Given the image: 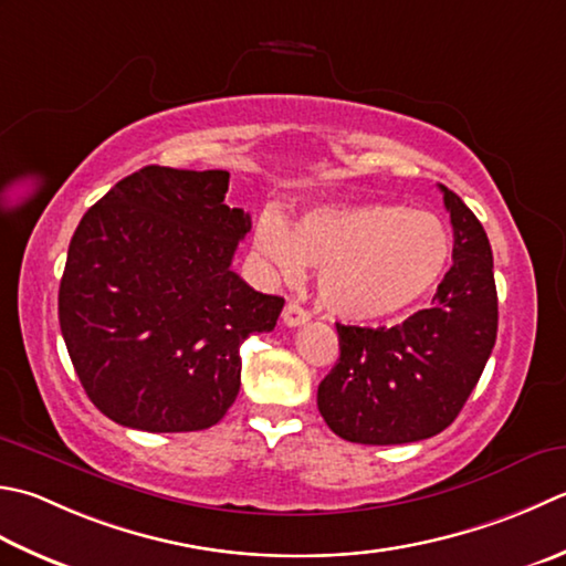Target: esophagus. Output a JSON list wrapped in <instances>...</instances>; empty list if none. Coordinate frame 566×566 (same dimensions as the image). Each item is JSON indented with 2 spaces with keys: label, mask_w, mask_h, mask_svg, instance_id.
<instances>
[{
  "label": "esophagus",
  "mask_w": 566,
  "mask_h": 566,
  "mask_svg": "<svg viewBox=\"0 0 566 566\" xmlns=\"http://www.w3.org/2000/svg\"><path fill=\"white\" fill-rule=\"evenodd\" d=\"M282 318H284L286 326L296 328V326H304V324H306V321H308V312H306L304 306H298L296 302H290V304L284 306Z\"/></svg>",
  "instance_id": "esophagus-1"
}]
</instances>
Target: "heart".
Returning a JSON list of instances; mask_svg holds the SVG:
<instances>
[{"label":"heart","instance_id":"obj_1","mask_svg":"<svg viewBox=\"0 0 566 566\" xmlns=\"http://www.w3.org/2000/svg\"><path fill=\"white\" fill-rule=\"evenodd\" d=\"M254 250L272 280L294 282L318 268V298L348 321H380L417 304L447 270L451 240L427 210L395 203H331L290 228L268 210L254 226Z\"/></svg>","mask_w":566,"mask_h":566}]
</instances>
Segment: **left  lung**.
Returning <instances> with one entry per match:
<instances>
[{
	"label": "left lung",
	"instance_id": "left-lung-1",
	"mask_svg": "<svg viewBox=\"0 0 566 566\" xmlns=\"http://www.w3.org/2000/svg\"><path fill=\"white\" fill-rule=\"evenodd\" d=\"M453 264L422 308L392 328L336 324L340 358L318 385V412L356 444H409L459 417L497 334L493 252L479 218L441 186Z\"/></svg>",
	"mask_w": 566,
	"mask_h": 566
}]
</instances>
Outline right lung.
Segmentation results:
<instances>
[{
	"label": "right lung",
	"mask_w": 566,
	"mask_h": 566,
	"mask_svg": "<svg viewBox=\"0 0 566 566\" xmlns=\"http://www.w3.org/2000/svg\"><path fill=\"white\" fill-rule=\"evenodd\" d=\"M228 171L144 166L75 228L61 334L91 402L142 431L218 424L240 390V346L284 298L230 270L252 220L226 206Z\"/></svg>",
	"instance_id": "1"
}]
</instances>
